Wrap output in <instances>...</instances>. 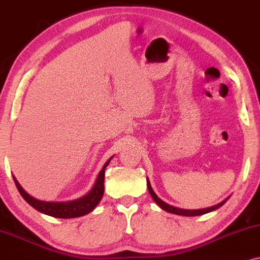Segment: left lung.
I'll list each match as a JSON object with an SVG mask.
<instances>
[{
	"label": "left lung",
	"mask_w": 260,
	"mask_h": 260,
	"mask_svg": "<svg viewBox=\"0 0 260 260\" xmlns=\"http://www.w3.org/2000/svg\"><path fill=\"white\" fill-rule=\"evenodd\" d=\"M146 183H148V190H149L150 195H151V198L154 199V201L157 203L158 207H161L162 209H164V211L168 212V213H173V214H178V215H185V217H195V215H202V214L209 213V212H212V211H215V209L221 207V206H223L224 203L226 202L230 198V196H229V198L225 199L224 201H221L220 203H218V205H215V206H212V207L201 208V209H183V208L174 207V206H171V205H168V203H166L165 201H162V200L158 198L157 195H156L154 190H152L151 184H150L148 178H146Z\"/></svg>",
	"instance_id": "8db88e82"
}]
</instances>
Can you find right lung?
<instances>
[{"label": "right lung", "instance_id": "right-lung-1", "mask_svg": "<svg viewBox=\"0 0 260 260\" xmlns=\"http://www.w3.org/2000/svg\"><path fill=\"white\" fill-rule=\"evenodd\" d=\"M112 157L109 158L103 166L102 171L99 172L98 177L93 184L92 189L89 190L86 195L82 198L71 200V201H64V202H52V201H41L37 200L27 193L23 187L20 186V184L18 183V180L13 177L15 185H17L18 191L20 192V195L23 196V199L26 201L31 207H34L36 211L41 212V213L51 215L54 218H61V219H69V218H77L82 217L90 213V212L94 209L100 200L103 199L104 195V177H105V168L106 166L110 164Z\"/></svg>", "mask_w": 260, "mask_h": 260}]
</instances>
